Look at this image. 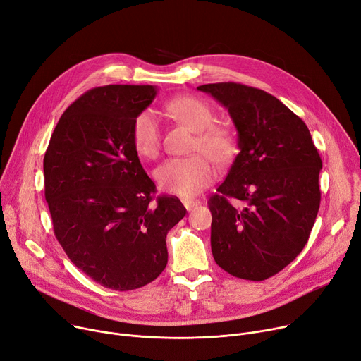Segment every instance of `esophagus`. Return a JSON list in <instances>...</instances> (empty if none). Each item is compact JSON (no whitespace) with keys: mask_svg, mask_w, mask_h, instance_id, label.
Wrapping results in <instances>:
<instances>
[{"mask_svg":"<svg viewBox=\"0 0 361 361\" xmlns=\"http://www.w3.org/2000/svg\"><path fill=\"white\" fill-rule=\"evenodd\" d=\"M182 204L188 211H190L192 208H195L197 205H200V201H197V200H182Z\"/></svg>","mask_w":361,"mask_h":361,"instance_id":"34e87169","label":"esophagus"}]
</instances>
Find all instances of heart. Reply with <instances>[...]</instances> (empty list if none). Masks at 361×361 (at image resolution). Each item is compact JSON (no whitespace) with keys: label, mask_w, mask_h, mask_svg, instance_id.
I'll return each mask as SVG.
<instances>
[{"label":"heart","mask_w":361,"mask_h":361,"mask_svg":"<svg viewBox=\"0 0 361 361\" xmlns=\"http://www.w3.org/2000/svg\"><path fill=\"white\" fill-rule=\"evenodd\" d=\"M167 111L178 121L198 133L195 152L210 156L216 163H228L236 154V138L228 128L214 123V111L211 106L194 96H178L167 103ZM133 144L135 152L154 159L160 150V119L153 109L137 115L133 125ZM204 154L175 157L161 163L154 171V179L160 189L182 198L200 194L214 180L216 169Z\"/></svg>","instance_id":"heart-1"}]
</instances>
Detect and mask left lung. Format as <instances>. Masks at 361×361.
Returning a JSON list of instances; mask_svg holds the SVG:
<instances>
[{"mask_svg":"<svg viewBox=\"0 0 361 361\" xmlns=\"http://www.w3.org/2000/svg\"><path fill=\"white\" fill-rule=\"evenodd\" d=\"M197 89L224 106L238 131L239 153L208 200L213 257L238 279L267 280L307 243L321 204V156L306 123L269 93L238 82Z\"/></svg>","mask_w":361,"mask_h":361,"instance_id":"1","label":"left lung"}]
</instances>
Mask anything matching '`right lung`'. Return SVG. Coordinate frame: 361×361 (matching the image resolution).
Segmentation results:
<instances>
[{
    "label": "right lung",
    "mask_w": 361,
    "mask_h": 361,
    "mask_svg": "<svg viewBox=\"0 0 361 361\" xmlns=\"http://www.w3.org/2000/svg\"><path fill=\"white\" fill-rule=\"evenodd\" d=\"M154 86L111 84L80 96L59 118L44 159L54 231L71 262L106 288L128 291L167 264L166 236L186 214L159 197L133 144Z\"/></svg>",
    "instance_id": "right-lung-1"
}]
</instances>
